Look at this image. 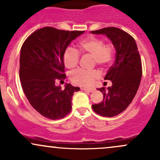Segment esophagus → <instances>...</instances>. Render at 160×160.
Instances as JSON below:
<instances>
[{"label": "esophagus", "instance_id": "obj_1", "mask_svg": "<svg viewBox=\"0 0 160 160\" xmlns=\"http://www.w3.org/2000/svg\"><path fill=\"white\" fill-rule=\"evenodd\" d=\"M82 90L85 91L86 92H93L94 91V88H82Z\"/></svg>", "mask_w": 160, "mask_h": 160}]
</instances>
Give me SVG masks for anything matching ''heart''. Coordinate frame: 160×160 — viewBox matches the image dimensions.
<instances>
[{
	"instance_id": "heart-1",
	"label": "heart",
	"mask_w": 160,
	"mask_h": 160,
	"mask_svg": "<svg viewBox=\"0 0 160 160\" xmlns=\"http://www.w3.org/2000/svg\"><path fill=\"white\" fill-rule=\"evenodd\" d=\"M80 53H88L93 56V62L101 67L108 66L114 56V48L111 44H104L103 39L94 37L84 39L78 43ZM75 49L68 47L63 54V62L66 68H72L78 65L80 54ZM99 74L95 70H85L82 68L75 70L70 73V80L75 85L89 86Z\"/></svg>"
}]
</instances>
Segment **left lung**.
<instances>
[{
	"label": "left lung",
	"mask_w": 160,
	"mask_h": 160,
	"mask_svg": "<svg viewBox=\"0 0 160 160\" xmlns=\"http://www.w3.org/2000/svg\"><path fill=\"white\" fill-rule=\"evenodd\" d=\"M108 37L116 50L115 61L109 68L104 80H110L112 86L108 90L98 88L104 95L101 103L93 104L92 109L103 117H114L130 105L137 94L142 77V63L135 39L117 27H106L91 31Z\"/></svg>",
	"instance_id": "obj_1"
}]
</instances>
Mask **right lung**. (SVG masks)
<instances>
[{
    "label": "right lung",
    "mask_w": 160,
    "mask_h": 160,
    "mask_svg": "<svg viewBox=\"0 0 160 160\" xmlns=\"http://www.w3.org/2000/svg\"><path fill=\"white\" fill-rule=\"evenodd\" d=\"M85 31H68L46 27L27 37L20 50V79L31 106L51 120L63 118L72 110V98L78 87L66 84L56 86L66 78L63 54L70 42Z\"/></svg>",
    "instance_id": "right-lung-1"
}]
</instances>
